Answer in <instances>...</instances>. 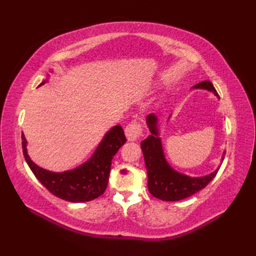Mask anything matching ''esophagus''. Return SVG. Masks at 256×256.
Here are the masks:
<instances>
[{
    "instance_id": "obj_1",
    "label": "esophagus",
    "mask_w": 256,
    "mask_h": 256,
    "mask_svg": "<svg viewBox=\"0 0 256 256\" xmlns=\"http://www.w3.org/2000/svg\"><path fill=\"white\" fill-rule=\"evenodd\" d=\"M143 133L142 124L138 122H131L125 128V135L128 140H136Z\"/></svg>"
}]
</instances>
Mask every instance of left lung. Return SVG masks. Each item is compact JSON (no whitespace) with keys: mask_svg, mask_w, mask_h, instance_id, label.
Listing matches in <instances>:
<instances>
[{"mask_svg":"<svg viewBox=\"0 0 256 256\" xmlns=\"http://www.w3.org/2000/svg\"><path fill=\"white\" fill-rule=\"evenodd\" d=\"M194 88L206 89L219 96L214 84L209 80L194 86ZM156 121L157 120L154 114H150L146 118L152 134L140 143L145 165L148 168L150 192L154 197L164 201H178L188 198L194 194L198 192L199 190L206 188V184L216 177L219 168L208 176L198 178L182 175V174L172 170L167 164L164 154H162L160 140L157 138Z\"/></svg>","mask_w":256,"mask_h":256,"instance_id":"1","label":"left lung"}]
</instances>
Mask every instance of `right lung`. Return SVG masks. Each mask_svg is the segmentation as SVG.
Instances as JSON below:
<instances>
[{"instance_id":"1","label":"right lung","mask_w":256,"mask_h":256,"mask_svg":"<svg viewBox=\"0 0 256 256\" xmlns=\"http://www.w3.org/2000/svg\"><path fill=\"white\" fill-rule=\"evenodd\" d=\"M45 81L40 84H44ZM126 142L121 125L114 126L102 140L99 148L86 164L64 172H52L32 162L27 155L26 138L22 133V148L30 170L48 192L70 202H84L104 194L113 156Z\"/></svg>"}]
</instances>
